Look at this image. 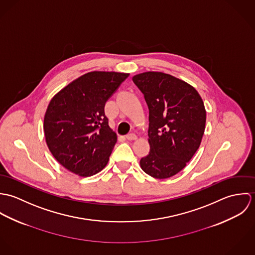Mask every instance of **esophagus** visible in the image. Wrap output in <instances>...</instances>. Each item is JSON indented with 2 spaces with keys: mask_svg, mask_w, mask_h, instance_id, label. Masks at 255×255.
<instances>
[{
  "mask_svg": "<svg viewBox=\"0 0 255 255\" xmlns=\"http://www.w3.org/2000/svg\"><path fill=\"white\" fill-rule=\"evenodd\" d=\"M126 138H127L128 140H135V139L137 138V136H136L135 133H129V134H128V135L126 136Z\"/></svg>",
  "mask_w": 255,
  "mask_h": 255,
  "instance_id": "34e87169",
  "label": "esophagus"
}]
</instances>
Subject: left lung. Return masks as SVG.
Instances as JSON below:
<instances>
[{
	"instance_id": "left-lung-1",
	"label": "left lung",
	"mask_w": 255,
	"mask_h": 255,
	"mask_svg": "<svg viewBox=\"0 0 255 255\" xmlns=\"http://www.w3.org/2000/svg\"><path fill=\"white\" fill-rule=\"evenodd\" d=\"M132 81L149 109L150 152L140 159V167L153 178H171L201 143L206 122L203 101L191 85L167 73H140Z\"/></svg>"
}]
</instances>
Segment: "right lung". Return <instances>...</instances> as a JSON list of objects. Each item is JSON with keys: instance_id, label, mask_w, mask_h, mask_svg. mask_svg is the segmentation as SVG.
Returning a JSON list of instances; mask_svg holds the SVG:
<instances>
[{"instance_id": "1", "label": "right lung", "mask_w": 255, "mask_h": 255, "mask_svg": "<svg viewBox=\"0 0 255 255\" xmlns=\"http://www.w3.org/2000/svg\"><path fill=\"white\" fill-rule=\"evenodd\" d=\"M128 73L92 72L63 88L50 101L44 132L56 160L80 177L105 168L117 134L110 128L105 104Z\"/></svg>"}]
</instances>
